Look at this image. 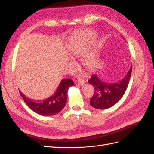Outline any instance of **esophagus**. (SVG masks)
Instances as JSON below:
<instances>
[{
    "label": "esophagus",
    "instance_id": "34e87169",
    "mask_svg": "<svg viewBox=\"0 0 154 154\" xmlns=\"http://www.w3.org/2000/svg\"><path fill=\"white\" fill-rule=\"evenodd\" d=\"M77 82H78V83L79 84V85H83L84 83H85V81H84V79H82V78H78V79H77Z\"/></svg>",
    "mask_w": 154,
    "mask_h": 154
}]
</instances>
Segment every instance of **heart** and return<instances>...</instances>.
<instances>
[{"label": "heart", "instance_id": "b5f03b06", "mask_svg": "<svg viewBox=\"0 0 154 154\" xmlns=\"http://www.w3.org/2000/svg\"><path fill=\"white\" fill-rule=\"evenodd\" d=\"M96 38V34L95 32L91 30H86L80 36L73 39L69 47L71 56L73 57L83 54L86 49L89 47L90 43ZM97 49L98 45L94 43L90 46L89 49L83 55L82 61L86 68H93L97 64L98 60Z\"/></svg>", "mask_w": 154, "mask_h": 154}]
</instances>
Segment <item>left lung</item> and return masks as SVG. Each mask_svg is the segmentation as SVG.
I'll list each match as a JSON object with an SVG mask.
<instances>
[{
  "instance_id": "obj_1",
  "label": "left lung",
  "mask_w": 154,
  "mask_h": 154,
  "mask_svg": "<svg viewBox=\"0 0 154 154\" xmlns=\"http://www.w3.org/2000/svg\"><path fill=\"white\" fill-rule=\"evenodd\" d=\"M132 66L122 80L114 83H107L94 75L88 80L94 88V92L90 103L94 108L105 109L112 107L120 100L128 88L131 77Z\"/></svg>"
}]
</instances>
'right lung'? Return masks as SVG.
Listing matches in <instances>:
<instances>
[{"instance_id":"obj_1","label":"right lung","mask_w":154,"mask_h":154,"mask_svg":"<svg viewBox=\"0 0 154 154\" xmlns=\"http://www.w3.org/2000/svg\"><path fill=\"white\" fill-rule=\"evenodd\" d=\"M74 82L69 79L61 81L58 87L52 96L45 100H34L25 96L20 90L21 96L28 107L38 115L43 116L54 115L60 112L65 107L68 98V90Z\"/></svg>"}]
</instances>
